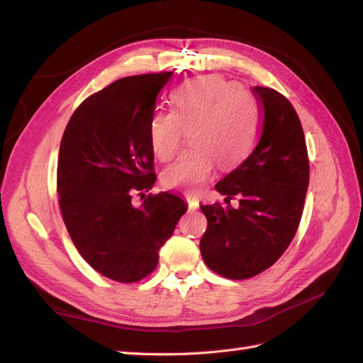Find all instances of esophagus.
<instances>
[{"label":"esophagus","instance_id":"1","mask_svg":"<svg viewBox=\"0 0 363 363\" xmlns=\"http://www.w3.org/2000/svg\"><path fill=\"white\" fill-rule=\"evenodd\" d=\"M186 201H188L189 211H196V208H199V201H196L195 199H191V196H188V199H186Z\"/></svg>","mask_w":363,"mask_h":363}]
</instances>
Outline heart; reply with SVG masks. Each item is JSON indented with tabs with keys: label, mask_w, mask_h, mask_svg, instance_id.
Here are the masks:
<instances>
[{
	"label": "heart",
	"mask_w": 363,
	"mask_h": 363,
	"mask_svg": "<svg viewBox=\"0 0 363 363\" xmlns=\"http://www.w3.org/2000/svg\"><path fill=\"white\" fill-rule=\"evenodd\" d=\"M172 112L152 113L148 124L151 150L162 162L177 155L191 131L194 147L164 169L162 183L168 189L195 191L213 175L215 163L235 168L255 147L259 107L250 94L223 77L207 75L180 86L171 96Z\"/></svg>",
	"instance_id": "obj_1"
}]
</instances>
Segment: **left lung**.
<instances>
[{
  "instance_id": "obj_1",
  "label": "left lung",
  "mask_w": 363,
  "mask_h": 363,
  "mask_svg": "<svg viewBox=\"0 0 363 363\" xmlns=\"http://www.w3.org/2000/svg\"><path fill=\"white\" fill-rule=\"evenodd\" d=\"M252 94L260 106L257 144L215 186L227 206H201L207 218L203 260L232 280L255 277L280 259L298 228L309 186V156L295 108L271 87L256 86ZM233 198L240 199L238 209L229 204Z\"/></svg>"
}]
</instances>
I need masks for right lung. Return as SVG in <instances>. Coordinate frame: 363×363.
<instances>
[{"label": "right lung", "instance_id": "add662e5", "mask_svg": "<svg viewBox=\"0 0 363 363\" xmlns=\"http://www.w3.org/2000/svg\"><path fill=\"white\" fill-rule=\"evenodd\" d=\"M172 74L124 77L87 96L60 142L63 223L80 256L118 283L140 281L156 269L160 247L188 211L174 194H144L156 183L148 124ZM135 194L145 200L140 206Z\"/></svg>", "mask_w": 363, "mask_h": 363}]
</instances>
